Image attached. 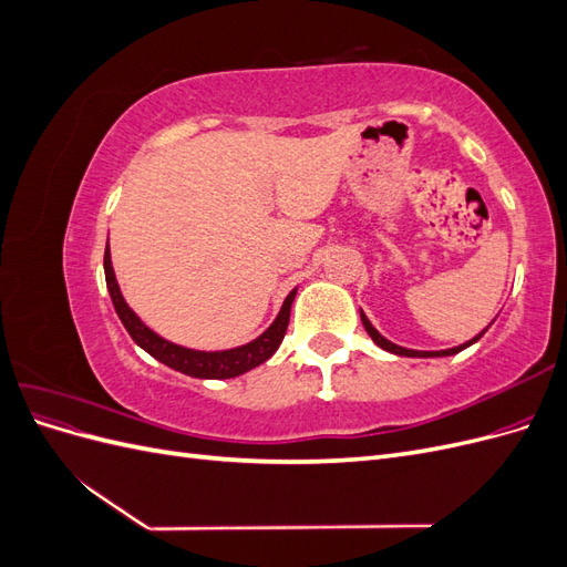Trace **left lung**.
Returning a JSON list of instances; mask_svg holds the SVG:
<instances>
[{"instance_id":"left-lung-1","label":"left lung","mask_w":567,"mask_h":567,"mask_svg":"<svg viewBox=\"0 0 567 567\" xmlns=\"http://www.w3.org/2000/svg\"><path fill=\"white\" fill-rule=\"evenodd\" d=\"M359 317H362V323H364V329H367V333L371 336V340L375 342V346L379 348H383V350H388V352H392V354H400V357H450V354H456V352H461V350H466V348H471L473 342H477L480 338H483V333L489 329L483 331V333H477L475 338H471L468 342H463V346H456V348H450V350H437V352H425V350H409V348H402V346H394V342H390L388 338H383L379 331L373 329V323L367 319V315L359 310Z\"/></svg>"}]
</instances>
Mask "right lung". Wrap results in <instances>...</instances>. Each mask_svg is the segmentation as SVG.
Segmentation results:
<instances>
[{
  "label": "right lung",
  "mask_w": 567,
  "mask_h": 567,
  "mask_svg": "<svg viewBox=\"0 0 567 567\" xmlns=\"http://www.w3.org/2000/svg\"><path fill=\"white\" fill-rule=\"evenodd\" d=\"M104 271H106V286H109L115 312L136 346L146 350L151 357H156L158 362H163L165 367L192 375V379H215V381L234 379V375H241L255 367H260L262 362H267V359L281 346V340L288 329V319H290V305H293L296 293H298V288L290 290L281 305L277 319L271 321V326L262 336H257L255 340L246 342V346H238L231 350L203 352V350L175 346V342H169V340L161 338L158 333H153L148 326L130 310V305L125 302L123 293H120V286L115 281L109 246L104 252Z\"/></svg>",
  "instance_id": "add662e5"
}]
</instances>
